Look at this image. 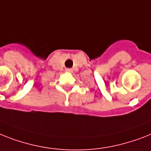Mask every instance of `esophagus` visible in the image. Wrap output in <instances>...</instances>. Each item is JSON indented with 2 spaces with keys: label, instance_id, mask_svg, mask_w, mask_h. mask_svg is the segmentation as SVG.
<instances>
[{
  "label": "esophagus",
  "instance_id": "34e87169",
  "mask_svg": "<svg viewBox=\"0 0 151 151\" xmlns=\"http://www.w3.org/2000/svg\"><path fill=\"white\" fill-rule=\"evenodd\" d=\"M65 71H66L67 73H73V69L72 68H65Z\"/></svg>",
  "mask_w": 151,
  "mask_h": 151
}]
</instances>
